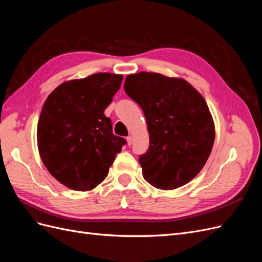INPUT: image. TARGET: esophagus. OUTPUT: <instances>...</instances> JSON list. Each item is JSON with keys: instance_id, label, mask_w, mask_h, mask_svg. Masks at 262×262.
Instances as JSON below:
<instances>
[{"instance_id": "obj_1", "label": "esophagus", "mask_w": 262, "mask_h": 262, "mask_svg": "<svg viewBox=\"0 0 262 262\" xmlns=\"http://www.w3.org/2000/svg\"><path fill=\"white\" fill-rule=\"evenodd\" d=\"M126 144H128L129 146L132 144V137H131V136L126 137Z\"/></svg>"}]
</instances>
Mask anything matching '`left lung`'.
I'll return each mask as SVG.
<instances>
[{
	"instance_id": "8db88e82",
	"label": "left lung",
	"mask_w": 262,
	"mask_h": 262,
	"mask_svg": "<svg viewBox=\"0 0 262 262\" xmlns=\"http://www.w3.org/2000/svg\"><path fill=\"white\" fill-rule=\"evenodd\" d=\"M124 91L146 119L149 147L139 158L143 178L162 190L188 184L207 163L215 139L207 101L184 78L153 72L128 75Z\"/></svg>"
}]
</instances>
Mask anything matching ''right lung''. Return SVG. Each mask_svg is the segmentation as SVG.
I'll return each instance as SVG.
<instances>
[{
  "mask_svg": "<svg viewBox=\"0 0 262 262\" xmlns=\"http://www.w3.org/2000/svg\"><path fill=\"white\" fill-rule=\"evenodd\" d=\"M123 76L96 73L62 83L47 97L37 126L41 161L66 187L90 191L105 180L126 143L104 114Z\"/></svg>",
  "mask_w": 262,
  "mask_h": 262,
  "instance_id": "obj_1",
  "label": "right lung"
}]
</instances>
